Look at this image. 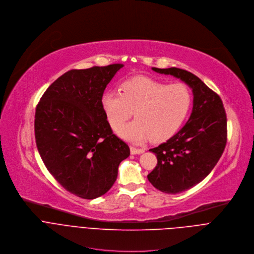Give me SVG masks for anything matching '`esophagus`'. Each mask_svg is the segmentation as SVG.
Instances as JSON below:
<instances>
[{
    "label": "esophagus",
    "mask_w": 254,
    "mask_h": 254,
    "mask_svg": "<svg viewBox=\"0 0 254 254\" xmlns=\"http://www.w3.org/2000/svg\"><path fill=\"white\" fill-rule=\"evenodd\" d=\"M130 150H131V154H142L143 152L145 151L144 149L136 148V147H133V146L130 147Z\"/></svg>",
    "instance_id": "obj_1"
}]
</instances>
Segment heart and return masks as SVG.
<instances>
[{"label": "heart", "instance_id": "heart-1", "mask_svg": "<svg viewBox=\"0 0 254 254\" xmlns=\"http://www.w3.org/2000/svg\"><path fill=\"white\" fill-rule=\"evenodd\" d=\"M191 104L192 94L184 83L168 85L149 77L128 80L121 85V93L110 90L102 97L103 109L115 130L134 111L136 119L119 134L135 143L173 136L185 121Z\"/></svg>", "mask_w": 254, "mask_h": 254}]
</instances>
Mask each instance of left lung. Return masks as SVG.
Returning a JSON list of instances; mask_svg holds the SVG:
<instances>
[{
  "label": "left lung",
  "instance_id": "8db88e82",
  "mask_svg": "<svg viewBox=\"0 0 254 254\" xmlns=\"http://www.w3.org/2000/svg\"><path fill=\"white\" fill-rule=\"evenodd\" d=\"M152 70L185 82L193 93L187 123L174 136L149 151L157 165L147 178L158 190L177 194L203 180L220 159L227 141V119L220 97L194 74L179 68Z\"/></svg>",
  "mask_w": 254,
  "mask_h": 254
}]
</instances>
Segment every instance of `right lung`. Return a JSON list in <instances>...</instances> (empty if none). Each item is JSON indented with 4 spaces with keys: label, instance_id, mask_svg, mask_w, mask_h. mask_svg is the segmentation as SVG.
I'll use <instances>...</instances> for the list:
<instances>
[{
    "label": "right lung",
    "instance_id": "right-lung-1",
    "mask_svg": "<svg viewBox=\"0 0 254 254\" xmlns=\"http://www.w3.org/2000/svg\"><path fill=\"white\" fill-rule=\"evenodd\" d=\"M122 67L70 70L49 86L36 108L35 138L45 166L67 191L84 199L104 195L130 155L102 105L106 86Z\"/></svg>",
    "mask_w": 254,
    "mask_h": 254
}]
</instances>
